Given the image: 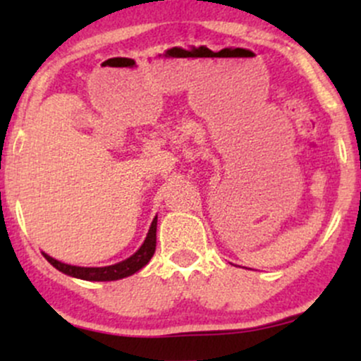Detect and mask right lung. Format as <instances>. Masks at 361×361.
Returning a JSON list of instances; mask_svg holds the SVG:
<instances>
[{"mask_svg":"<svg viewBox=\"0 0 361 361\" xmlns=\"http://www.w3.org/2000/svg\"><path fill=\"white\" fill-rule=\"evenodd\" d=\"M156 227H157V217H154L151 227H149V233L146 241L142 246L139 247L130 258L120 261L117 264H110V267H102V268H85V267H73V264L61 263V261L51 258L49 255L44 252V258L52 264L54 268L66 273V275L74 276V279L88 280V281H111V280H120L126 279V276L134 275L135 271H139L140 268H144L149 263V259L152 258L156 251Z\"/></svg>","mask_w":361,"mask_h":361,"instance_id":"right-lung-1","label":"right lung"}]
</instances>
